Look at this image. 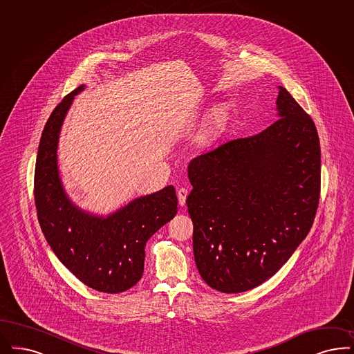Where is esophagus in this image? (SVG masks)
<instances>
[{"label": "esophagus", "instance_id": "esophagus-1", "mask_svg": "<svg viewBox=\"0 0 354 354\" xmlns=\"http://www.w3.org/2000/svg\"><path fill=\"white\" fill-rule=\"evenodd\" d=\"M187 193H189V192H187V189H185V187L178 189V192H177V196H178V203H180V206H185Z\"/></svg>", "mask_w": 354, "mask_h": 354}]
</instances>
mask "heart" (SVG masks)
<instances>
[{
  "mask_svg": "<svg viewBox=\"0 0 354 354\" xmlns=\"http://www.w3.org/2000/svg\"><path fill=\"white\" fill-rule=\"evenodd\" d=\"M227 118V110L223 105L216 106L209 119V129H207V138H214L218 131L222 129Z\"/></svg>",
  "mask_w": 354,
  "mask_h": 354,
  "instance_id": "obj_1",
  "label": "heart"
}]
</instances>
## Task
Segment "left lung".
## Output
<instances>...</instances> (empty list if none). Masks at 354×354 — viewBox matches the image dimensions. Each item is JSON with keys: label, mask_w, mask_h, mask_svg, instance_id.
Returning a JSON list of instances; mask_svg holds the SVG:
<instances>
[{"label": "left lung", "mask_w": 354, "mask_h": 354, "mask_svg": "<svg viewBox=\"0 0 354 354\" xmlns=\"http://www.w3.org/2000/svg\"><path fill=\"white\" fill-rule=\"evenodd\" d=\"M278 89L273 124L187 167L196 268L209 288L227 294L273 277L310 232L319 205L315 123L283 86Z\"/></svg>", "instance_id": "8db88e82"}]
</instances>
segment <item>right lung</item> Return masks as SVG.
Returning <instances> with one entry per match:
<instances>
[{
	"label": "right lung",
	"instance_id": "add662e5",
	"mask_svg": "<svg viewBox=\"0 0 354 354\" xmlns=\"http://www.w3.org/2000/svg\"><path fill=\"white\" fill-rule=\"evenodd\" d=\"M84 88L64 97L41 132L34 177L35 206L43 235L66 269L88 288L117 294L140 281L145 244L174 218L177 196L169 185L107 216L93 215L72 203L59 176L57 145L66 113Z\"/></svg>",
	"mask_w": 354,
	"mask_h": 354
}]
</instances>
